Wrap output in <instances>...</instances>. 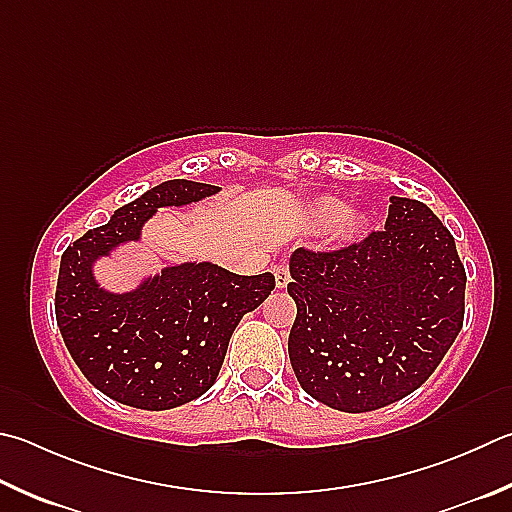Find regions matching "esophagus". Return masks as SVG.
Segmentation results:
<instances>
[{
	"label": "esophagus",
	"mask_w": 512,
	"mask_h": 512,
	"mask_svg": "<svg viewBox=\"0 0 512 512\" xmlns=\"http://www.w3.org/2000/svg\"><path fill=\"white\" fill-rule=\"evenodd\" d=\"M273 275H275L277 288H284L288 282H291V268H288L286 262L273 266Z\"/></svg>",
	"instance_id": "esophagus-1"
}]
</instances>
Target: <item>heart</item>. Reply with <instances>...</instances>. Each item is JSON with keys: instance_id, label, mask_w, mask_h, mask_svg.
Returning a JSON list of instances; mask_svg holds the SVG:
<instances>
[{"instance_id": "heart-1", "label": "heart", "mask_w": 512, "mask_h": 512, "mask_svg": "<svg viewBox=\"0 0 512 512\" xmlns=\"http://www.w3.org/2000/svg\"><path fill=\"white\" fill-rule=\"evenodd\" d=\"M342 210H345V206H342L340 201L324 199V201L318 203V206H315L313 217H315V221H318V224L327 226V224H333V221H338L342 217ZM356 228H358V219L356 217H342L340 230L345 232V235H351V232L356 230Z\"/></svg>"}]
</instances>
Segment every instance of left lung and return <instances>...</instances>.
Instances as JSON below:
<instances>
[{
    "label": "left lung",
    "mask_w": 512,
    "mask_h": 512,
    "mask_svg": "<svg viewBox=\"0 0 512 512\" xmlns=\"http://www.w3.org/2000/svg\"><path fill=\"white\" fill-rule=\"evenodd\" d=\"M288 356L302 389L340 412H371L421 387L466 313L454 237L421 201L392 197L383 230L333 250L297 248Z\"/></svg>",
    "instance_id": "left-lung-1"
}]
</instances>
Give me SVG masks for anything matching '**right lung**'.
I'll return each instance as SVG.
<instances>
[{
	"label": "right lung",
	"mask_w": 512,
	"mask_h": 512,
	"mask_svg": "<svg viewBox=\"0 0 512 512\" xmlns=\"http://www.w3.org/2000/svg\"><path fill=\"white\" fill-rule=\"evenodd\" d=\"M217 185L165 181L118 208L62 253L55 318L71 358L102 394L138 410H172L215 385L232 331L275 288L271 273L235 275L215 264L165 268L132 293L98 288L91 264L134 241L156 208L185 206Z\"/></svg>",
	"instance_id": "1"
}]
</instances>
